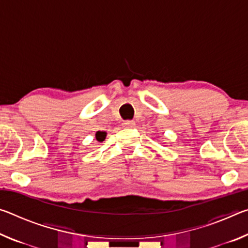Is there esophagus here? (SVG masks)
Returning <instances> with one entry per match:
<instances>
[{
	"label": "esophagus",
	"mask_w": 248,
	"mask_h": 248,
	"mask_svg": "<svg viewBox=\"0 0 248 248\" xmlns=\"http://www.w3.org/2000/svg\"><path fill=\"white\" fill-rule=\"evenodd\" d=\"M124 127H125V128H132V127H134V121H132V120H124Z\"/></svg>",
	"instance_id": "1"
}]
</instances>
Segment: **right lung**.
Listing matches in <instances>:
<instances>
[{
    "mask_svg": "<svg viewBox=\"0 0 248 248\" xmlns=\"http://www.w3.org/2000/svg\"><path fill=\"white\" fill-rule=\"evenodd\" d=\"M105 138H106V132L98 131L97 133H96V139H97V141L102 142V141L105 140Z\"/></svg>",
    "mask_w": 248,
    "mask_h": 248,
    "instance_id": "obj_1",
    "label": "right lung"
}]
</instances>
